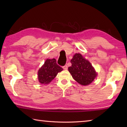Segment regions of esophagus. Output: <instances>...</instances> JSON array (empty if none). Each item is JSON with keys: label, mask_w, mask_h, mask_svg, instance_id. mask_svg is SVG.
Wrapping results in <instances>:
<instances>
[{"label": "esophagus", "mask_w": 127, "mask_h": 127, "mask_svg": "<svg viewBox=\"0 0 127 127\" xmlns=\"http://www.w3.org/2000/svg\"><path fill=\"white\" fill-rule=\"evenodd\" d=\"M63 68L64 69V70H66L68 69V66L66 65H65L63 66Z\"/></svg>", "instance_id": "esophagus-1"}]
</instances>
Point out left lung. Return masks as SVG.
<instances>
[{"label": "left lung", "instance_id": "1", "mask_svg": "<svg viewBox=\"0 0 127 127\" xmlns=\"http://www.w3.org/2000/svg\"><path fill=\"white\" fill-rule=\"evenodd\" d=\"M72 66L68 70L75 81L79 84L87 86L91 83L97 76L91 63L80 54H76L70 61Z\"/></svg>", "mask_w": 127, "mask_h": 127}]
</instances>
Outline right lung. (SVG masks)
I'll return each instance as SVG.
<instances>
[{"label":"right lung","instance_id":"obj_1","mask_svg":"<svg viewBox=\"0 0 127 127\" xmlns=\"http://www.w3.org/2000/svg\"><path fill=\"white\" fill-rule=\"evenodd\" d=\"M63 68L57 63L55 59H48L38 71V79L42 84H49Z\"/></svg>","mask_w":127,"mask_h":127}]
</instances>
